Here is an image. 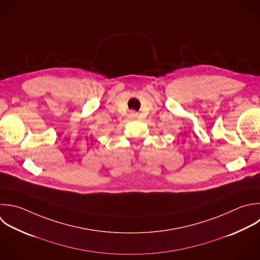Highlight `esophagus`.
<instances>
[{"label": "esophagus", "mask_w": 260, "mask_h": 260, "mask_svg": "<svg viewBox=\"0 0 260 260\" xmlns=\"http://www.w3.org/2000/svg\"><path fill=\"white\" fill-rule=\"evenodd\" d=\"M137 117V113L135 112V111H130L129 112V118H131V119H135Z\"/></svg>", "instance_id": "34e87169"}]
</instances>
